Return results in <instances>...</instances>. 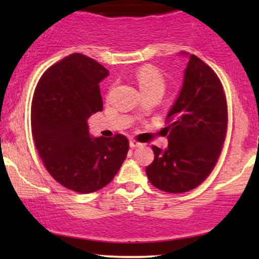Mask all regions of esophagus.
I'll return each instance as SVG.
<instances>
[{
  "label": "esophagus",
  "mask_w": 259,
  "mask_h": 259,
  "mask_svg": "<svg viewBox=\"0 0 259 259\" xmlns=\"http://www.w3.org/2000/svg\"><path fill=\"white\" fill-rule=\"evenodd\" d=\"M129 145H130V147H132V148H136V147L141 146V144H140V142H138V141H135V140H130Z\"/></svg>",
  "instance_id": "obj_1"
}]
</instances>
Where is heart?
Wrapping results in <instances>:
<instances>
[{"instance_id": "b5f03b06", "label": "heart", "mask_w": 259, "mask_h": 259, "mask_svg": "<svg viewBox=\"0 0 259 259\" xmlns=\"http://www.w3.org/2000/svg\"><path fill=\"white\" fill-rule=\"evenodd\" d=\"M136 81H138L139 89L142 95L148 92H160L163 95L165 89V82L162 74L154 67H142L136 73Z\"/></svg>"}]
</instances>
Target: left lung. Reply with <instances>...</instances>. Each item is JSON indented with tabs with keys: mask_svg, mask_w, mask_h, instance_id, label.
I'll use <instances>...</instances> for the list:
<instances>
[{
	"mask_svg": "<svg viewBox=\"0 0 259 259\" xmlns=\"http://www.w3.org/2000/svg\"><path fill=\"white\" fill-rule=\"evenodd\" d=\"M189 57L181 90L167 114L168 147L152 146L146 174L154 187L181 194L197 187L221 156L228 126V107L221 80L210 67Z\"/></svg>",
	"mask_w": 259,
	"mask_h": 259,
	"instance_id": "left-lung-1",
	"label": "left lung"
}]
</instances>
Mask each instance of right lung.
Segmentation results:
<instances>
[{
	"mask_svg": "<svg viewBox=\"0 0 259 259\" xmlns=\"http://www.w3.org/2000/svg\"><path fill=\"white\" fill-rule=\"evenodd\" d=\"M108 70L73 53L50 67L35 89L31 134L47 171L61 185L90 194L111 183L126 158L124 135L92 138L88 119L102 111L100 82Z\"/></svg>",
	"mask_w": 259,
	"mask_h": 259,
	"instance_id": "obj_1",
	"label": "right lung"
}]
</instances>
